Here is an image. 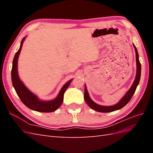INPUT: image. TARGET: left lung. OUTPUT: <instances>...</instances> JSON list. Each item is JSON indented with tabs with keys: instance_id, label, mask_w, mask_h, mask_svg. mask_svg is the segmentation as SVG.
Wrapping results in <instances>:
<instances>
[{
	"instance_id": "1",
	"label": "left lung",
	"mask_w": 153,
	"mask_h": 153,
	"mask_svg": "<svg viewBox=\"0 0 153 153\" xmlns=\"http://www.w3.org/2000/svg\"><path fill=\"white\" fill-rule=\"evenodd\" d=\"M133 47L135 48V55H136V63H137V73H136V76H135V79L134 80L133 84L131 87H130L126 94H124V96L123 97V98L121 99L117 103H116L114 105L112 106H102V105H100L92 101L90 96L89 93H88V91L87 90V87L86 85H85V91H84V99L85 102L87 104L89 105L90 107L93 109L97 112H103V113H106V112H114V111L123 108L124 106L126 105L130 100L131 99L132 96H133L134 93L136 91L137 87L138 86V84H139L140 79V75H141V64L139 61V56H138V53L137 52V49L136 47L133 43Z\"/></svg>"
}]
</instances>
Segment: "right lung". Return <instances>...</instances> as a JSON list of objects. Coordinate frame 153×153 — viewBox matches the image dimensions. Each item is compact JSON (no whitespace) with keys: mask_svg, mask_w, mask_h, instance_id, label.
Masks as SVG:
<instances>
[{"mask_svg":"<svg viewBox=\"0 0 153 153\" xmlns=\"http://www.w3.org/2000/svg\"><path fill=\"white\" fill-rule=\"evenodd\" d=\"M26 37H24L21 41L20 47L16 53L13 61L11 70V80L13 87L20 100L29 108L39 112H52L56 110L61 105L64 99V94L67 88L70 85L73 79L69 80L61 88L59 94L55 99L50 101L41 100L33 92L27 88L20 79L18 73V59L21 52L23 43Z\"/></svg>","mask_w":153,"mask_h":153,"instance_id":"add662e5","label":"right lung"}]
</instances>
